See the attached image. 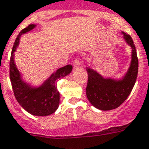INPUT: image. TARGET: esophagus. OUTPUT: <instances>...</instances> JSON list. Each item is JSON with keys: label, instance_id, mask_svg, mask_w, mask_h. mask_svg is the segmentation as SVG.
I'll return each instance as SVG.
<instances>
[{"label": "esophagus", "instance_id": "1", "mask_svg": "<svg viewBox=\"0 0 149 149\" xmlns=\"http://www.w3.org/2000/svg\"><path fill=\"white\" fill-rule=\"evenodd\" d=\"M80 65H81V61L78 60V59H75V60L73 61V67L74 68H78V67H79Z\"/></svg>", "mask_w": 149, "mask_h": 149}]
</instances>
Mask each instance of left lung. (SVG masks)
Listing matches in <instances>:
<instances>
[{"instance_id":"8db88e82","label":"left lung","mask_w":149,"mask_h":149,"mask_svg":"<svg viewBox=\"0 0 149 149\" xmlns=\"http://www.w3.org/2000/svg\"><path fill=\"white\" fill-rule=\"evenodd\" d=\"M122 33L124 40L131 47L132 54L131 65L121 79L103 78L95 70L86 68V95L91 104L101 110H110L120 107L131 93L138 76V59L135 46L131 36L124 32Z\"/></svg>"}]
</instances>
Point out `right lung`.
<instances>
[{"label": "right lung", "mask_w": 149, "mask_h": 149, "mask_svg": "<svg viewBox=\"0 0 149 149\" xmlns=\"http://www.w3.org/2000/svg\"><path fill=\"white\" fill-rule=\"evenodd\" d=\"M36 25L31 24L21 31L14 43L10 59V79L18 102L23 109L32 115L45 116L54 113L60 104V93L57 90L56 82L71 73L72 66H66L57 69L39 87H33L22 80L20 72L14 61L15 52L21 36L33 29Z\"/></svg>", "instance_id": "1"}]
</instances>
